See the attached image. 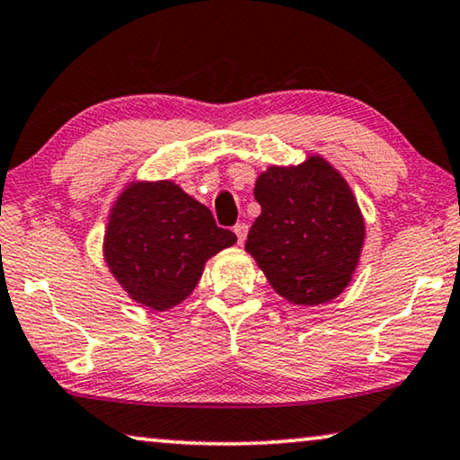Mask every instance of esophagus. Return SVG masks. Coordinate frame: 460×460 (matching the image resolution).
Segmentation results:
<instances>
[{"instance_id":"1","label":"esophagus","mask_w":460,"mask_h":460,"mask_svg":"<svg viewBox=\"0 0 460 460\" xmlns=\"http://www.w3.org/2000/svg\"><path fill=\"white\" fill-rule=\"evenodd\" d=\"M233 233H235V235H237V243L243 245L245 237H248V225H245V223H237L235 227H233Z\"/></svg>"}]
</instances>
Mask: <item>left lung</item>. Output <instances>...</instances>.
<instances>
[{
    "label": "left lung",
    "instance_id": "8db88e82",
    "mask_svg": "<svg viewBox=\"0 0 460 460\" xmlns=\"http://www.w3.org/2000/svg\"><path fill=\"white\" fill-rule=\"evenodd\" d=\"M250 252L280 297L318 305L351 283L366 239V225L351 188L322 156L293 167L272 164L258 175Z\"/></svg>",
    "mask_w": 460,
    "mask_h": 460
}]
</instances>
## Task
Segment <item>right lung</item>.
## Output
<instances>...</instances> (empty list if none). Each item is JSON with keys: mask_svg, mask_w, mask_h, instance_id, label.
Here are the masks:
<instances>
[{"mask_svg": "<svg viewBox=\"0 0 460 460\" xmlns=\"http://www.w3.org/2000/svg\"><path fill=\"white\" fill-rule=\"evenodd\" d=\"M235 242L177 183L132 181L109 212L102 253L129 297L164 312L194 291L208 258Z\"/></svg>", "mask_w": 460, "mask_h": 460, "instance_id": "obj_1", "label": "right lung"}]
</instances>
